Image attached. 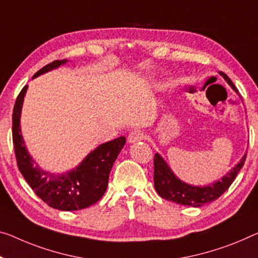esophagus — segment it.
Wrapping results in <instances>:
<instances>
[{
	"label": "esophagus",
	"instance_id": "1",
	"mask_svg": "<svg viewBox=\"0 0 258 258\" xmlns=\"http://www.w3.org/2000/svg\"><path fill=\"white\" fill-rule=\"evenodd\" d=\"M142 140H144V134H143V132H141V130H138V129L133 130V132L130 133L128 136V142L132 143V144L133 143L140 142Z\"/></svg>",
	"mask_w": 258,
	"mask_h": 258
}]
</instances>
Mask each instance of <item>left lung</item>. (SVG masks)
Wrapping results in <instances>:
<instances>
[{
  "label": "left lung",
  "mask_w": 258,
  "mask_h": 258,
  "mask_svg": "<svg viewBox=\"0 0 258 258\" xmlns=\"http://www.w3.org/2000/svg\"><path fill=\"white\" fill-rule=\"evenodd\" d=\"M221 76L227 82V84L235 91L239 96V91L236 90L235 85L233 84L224 73H220ZM247 153L241 158V160L233 167L228 173L221 177L220 180H217L211 184L207 185H192L185 183L180 180L170 167L166 160L162 158L159 153L154 154V188L159 196L165 198V200L174 202L180 205H188V207H202V205L211 203L219 198L229 188V185L235 180L237 173L243 167Z\"/></svg>",
  "instance_id": "1"
}]
</instances>
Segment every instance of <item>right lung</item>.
I'll return each mask as SVG.
<instances>
[{
  "label": "right lung",
  "instance_id": "1",
  "mask_svg": "<svg viewBox=\"0 0 258 258\" xmlns=\"http://www.w3.org/2000/svg\"><path fill=\"white\" fill-rule=\"evenodd\" d=\"M68 60L49 63L34 75L33 78L57 69ZM29 86H24L17 97L13 113V141L18 168L24 179L38 197L50 208L61 211H76L96 204L108 185L109 173L118 153L125 144V137L102 143L91 151L81 164L67 173H50L42 169L27 151L21 129L24 97Z\"/></svg>",
  "mask_w": 258,
  "mask_h": 258
}]
</instances>
